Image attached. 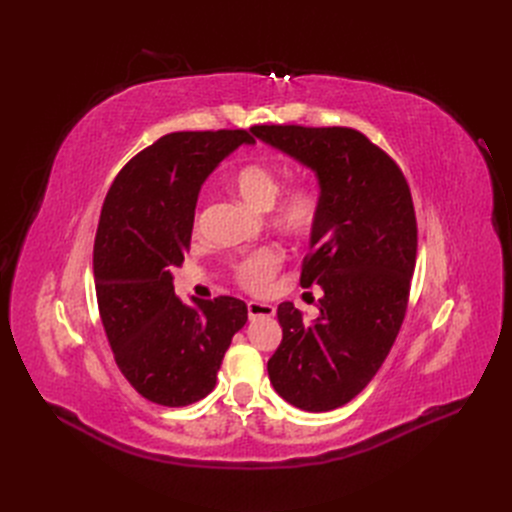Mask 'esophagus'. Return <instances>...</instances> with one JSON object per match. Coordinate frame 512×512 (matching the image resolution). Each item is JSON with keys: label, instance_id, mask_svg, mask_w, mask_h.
Listing matches in <instances>:
<instances>
[{"label": "esophagus", "instance_id": "1", "mask_svg": "<svg viewBox=\"0 0 512 512\" xmlns=\"http://www.w3.org/2000/svg\"><path fill=\"white\" fill-rule=\"evenodd\" d=\"M248 316H250V321L258 319V316H275V306L252 300V302H248Z\"/></svg>", "mask_w": 512, "mask_h": 512}]
</instances>
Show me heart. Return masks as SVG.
I'll use <instances>...</instances> for the list:
<instances>
[{
  "instance_id": "obj_1",
  "label": "heart",
  "mask_w": 512,
  "mask_h": 512,
  "mask_svg": "<svg viewBox=\"0 0 512 512\" xmlns=\"http://www.w3.org/2000/svg\"><path fill=\"white\" fill-rule=\"evenodd\" d=\"M231 189L248 206L256 210H269L275 206V223L289 235H308L321 216V193L310 181L289 185L279 199V175L266 162L241 164L229 179ZM283 252L279 248L266 246L237 264V283L248 291H262L269 285L273 275L281 266Z\"/></svg>"
}]
</instances>
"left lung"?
I'll return each instance as SVG.
<instances>
[{
    "mask_svg": "<svg viewBox=\"0 0 512 512\" xmlns=\"http://www.w3.org/2000/svg\"><path fill=\"white\" fill-rule=\"evenodd\" d=\"M250 133L310 168L321 193L300 283L323 287L321 314L304 323L283 302V339L269 369L291 406L327 412L375 377L404 321L417 260V221L396 162L346 127L258 125Z\"/></svg>",
    "mask_w": 512,
    "mask_h": 512,
    "instance_id": "8db88e82",
    "label": "left lung"
}]
</instances>
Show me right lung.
I'll list each match as a JSON object with an SVG mask.
<instances>
[{
    "label": "right lung",
    "instance_id": "obj_1",
    "mask_svg": "<svg viewBox=\"0 0 512 512\" xmlns=\"http://www.w3.org/2000/svg\"><path fill=\"white\" fill-rule=\"evenodd\" d=\"M246 131H183L160 137L114 179L93 246L100 316L120 373L154 404L206 398L248 306L231 296L183 304L173 269L189 252L204 181Z\"/></svg>",
    "mask_w": 512,
    "mask_h": 512
}]
</instances>
